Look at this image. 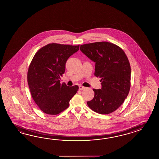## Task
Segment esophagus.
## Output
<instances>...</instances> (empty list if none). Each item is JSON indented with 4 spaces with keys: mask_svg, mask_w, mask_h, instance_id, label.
<instances>
[{
    "mask_svg": "<svg viewBox=\"0 0 159 159\" xmlns=\"http://www.w3.org/2000/svg\"><path fill=\"white\" fill-rule=\"evenodd\" d=\"M85 89H86V88L84 87V86H82V85H80V86H79V90H82Z\"/></svg>",
    "mask_w": 159,
    "mask_h": 159,
    "instance_id": "obj_1",
    "label": "esophagus"
}]
</instances>
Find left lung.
<instances>
[{
    "label": "left lung",
    "mask_w": 159,
    "mask_h": 159,
    "mask_svg": "<svg viewBox=\"0 0 159 159\" xmlns=\"http://www.w3.org/2000/svg\"><path fill=\"white\" fill-rule=\"evenodd\" d=\"M85 56L95 62L97 77L102 88L93 89L94 97L87 102L91 109L102 115L117 109L128 95L130 88V66L125 53L118 46L107 42L80 46Z\"/></svg>",
    "instance_id": "1"
}]
</instances>
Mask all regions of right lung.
I'll return each mask as SVG.
<instances>
[{"label":"right lung","instance_id":"obj_1","mask_svg":"<svg viewBox=\"0 0 159 159\" xmlns=\"http://www.w3.org/2000/svg\"><path fill=\"white\" fill-rule=\"evenodd\" d=\"M80 45L50 43L36 52L27 72V82L34 101L41 111L56 115L69 106L78 86L61 84L67 60L79 50Z\"/></svg>","mask_w":159,"mask_h":159}]
</instances>
